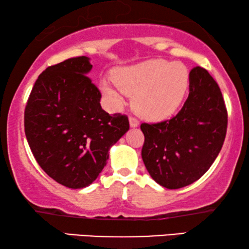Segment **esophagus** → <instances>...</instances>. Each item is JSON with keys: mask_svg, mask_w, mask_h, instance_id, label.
I'll list each match as a JSON object with an SVG mask.
<instances>
[{"mask_svg": "<svg viewBox=\"0 0 249 249\" xmlns=\"http://www.w3.org/2000/svg\"><path fill=\"white\" fill-rule=\"evenodd\" d=\"M129 124H130L131 128H136V127H138V125H139V121L137 120V119L130 117V118H129Z\"/></svg>", "mask_w": 249, "mask_h": 249, "instance_id": "1", "label": "esophagus"}]
</instances>
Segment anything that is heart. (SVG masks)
<instances>
[{
	"mask_svg": "<svg viewBox=\"0 0 249 249\" xmlns=\"http://www.w3.org/2000/svg\"><path fill=\"white\" fill-rule=\"evenodd\" d=\"M113 81L100 86L114 107L124 104V95L132 97V108L141 117L159 121L169 118L181 104L189 84L185 64L148 60L115 70Z\"/></svg>",
	"mask_w": 249,
	"mask_h": 249,
	"instance_id": "obj_1",
	"label": "heart"
}]
</instances>
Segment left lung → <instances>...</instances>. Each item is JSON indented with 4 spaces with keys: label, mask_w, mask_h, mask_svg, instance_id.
I'll list each match as a JSON object with an SVG mask.
<instances>
[{
    "label": "left lung",
    "mask_w": 249,
    "mask_h": 249,
    "mask_svg": "<svg viewBox=\"0 0 249 249\" xmlns=\"http://www.w3.org/2000/svg\"><path fill=\"white\" fill-rule=\"evenodd\" d=\"M228 124L219 85L204 68L189 73V95L179 113L155 124H142V158L159 185L178 189L192 185L213 164Z\"/></svg>",
    "instance_id": "left-lung-1"
}]
</instances>
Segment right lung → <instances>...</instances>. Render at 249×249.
Listing matches in <instances>:
<instances>
[{
    "mask_svg": "<svg viewBox=\"0 0 249 249\" xmlns=\"http://www.w3.org/2000/svg\"><path fill=\"white\" fill-rule=\"evenodd\" d=\"M87 56L49 67L34 85L25 110V132L36 161L51 178L72 189L89 186L107 165L112 146L129 130L120 113L102 108L87 74Z\"/></svg>",
    "mask_w": 249,
    "mask_h": 249,
    "instance_id": "1",
    "label": "right lung"
}]
</instances>
